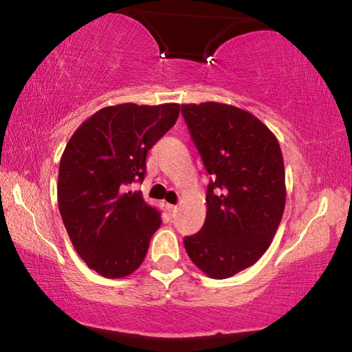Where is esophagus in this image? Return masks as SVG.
Wrapping results in <instances>:
<instances>
[{
  "mask_svg": "<svg viewBox=\"0 0 352 352\" xmlns=\"http://www.w3.org/2000/svg\"><path fill=\"white\" fill-rule=\"evenodd\" d=\"M166 210H168V212H169V216H170V217H174L175 214H177V210H178V208H177L175 205H168V206H166Z\"/></svg>",
  "mask_w": 352,
  "mask_h": 352,
  "instance_id": "1",
  "label": "esophagus"
}]
</instances>
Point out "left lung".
<instances>
[{
	"instance_id": "1",
	"label": "left lung",
	"mask_w": 352,
	"mask_h": 352,
	"mask_svg": "<svg viewBox=\"0 0 352 352\" xmlns=\"http://www.w3.org/2000/svg\"><path fill=\"white\" fill-rule=\"evenodd\" d=\"M194 144L212 178L206 219L184 237L186 253L214 279L252 267L270 247L285 206V172L276 136L239 107L183 104Z\"/></svg>"
}]
</instances>
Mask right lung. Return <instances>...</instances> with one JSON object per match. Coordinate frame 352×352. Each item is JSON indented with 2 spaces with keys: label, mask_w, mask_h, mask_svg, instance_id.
Returning <instances> with one entry per match:
<instances>
[{
  "label": "right lung",
  "mask_w": 352,
  "mask_h": 352,
  "mask_svg": "<svg viewBox=\"0 0 352 352\" xmlns=\"http://www.w3.org/2000/svg\"><path fill=\"white\" fill-rule=\"evenodd\" d=\"M180 115V104L104 107L71 136L58 166L57 201L77 254L99 275L138 269L162 212L129 184L144 180L146 155Z\"/></svg>",
  "instance_id": "1"
}]
</instances>
